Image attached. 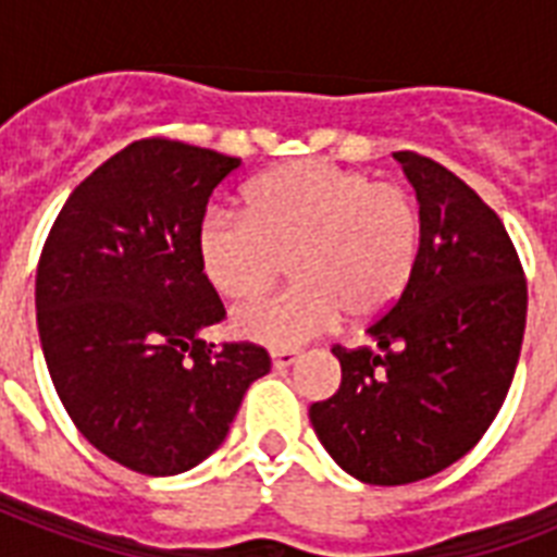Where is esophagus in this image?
Instances as JSON below:
<instances>
[{
	"label": "esophagus",
	"instance_id": "34e87169",
	"mask_svg": "<svg viewBox=\"0 0 557 557\" xmlns=\"http://www.w3.org/2000/svg\"><path fill=\"white\" fill-rule=\"evenodd\" d=\"M292 364H297V352H292V349H274L271 352V367L274 370H286Z\"/></svg>",
	"mask_w": 557,
	"mask_h": 557
}]
</instances>
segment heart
<instances>
[{
	"label": "heart",
	"mask_w": 557,
	"mask_h": 557,
	"mask_svg": "<svg viewBox=\"0 0 557 557\" xmlns=\"http://www.w3.org/2000/svg\"><path fill=\"white\" fill-rule=\"evenodd\" d=\"M422 251V213L410 193L364 170L292 161L253 178L245 213L210 210L199 260L219 295L251 300L292 265V286L234 312L239 338L295 349L335 330L344 312L372 321L405 295Z\"/></svg>",
	"instance_id": "1"
}]
</instances>
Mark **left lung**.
<instances>
[{
  "mask_svg": "<svg viewBox=\"0 0 557 557\" xmlns=\"http://www.w3.org/2000/svg\"><path fill=\"white\" fill-rule=\"evenodd\" d=\"M419 199L422 251L372 347H332L341 387L309 407L347 474L405 485L440 474L483 440L509 393L527 330V277L500 216L419 152H393Z\"/></svg>",
  "mask_w": 557,
  "mask_h": 557,
  "instance_id": "8db88e82",
  "label": "left lung"
}]
</instances>
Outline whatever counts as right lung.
<instances>
[{
    "instance_id": "right-lung-1",
    "label": "right lung",
    "mask_w": 557,
    "mask_h": 557,
    "mask_svg": "<svg viewBox=\"0 0 557 557\" xmlns=\"http://www.w3.org/2000/svg\"><path fill=\"white\" fill-rule=\"evenodd\" d=\"M239 164L170 138L129 144L74 187L42 245L37 330L57 396L100 454L138 474L208 459L271 370L257 344L199 338L225 318L199 225Z\"/></svg>"
}]
</instances>
